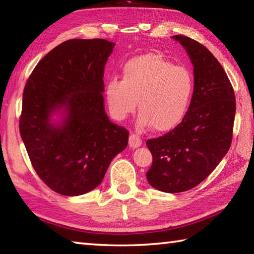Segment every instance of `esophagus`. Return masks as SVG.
<instances>
[{
  "mask_svg": "<svg viewBox=\"0 0 254 254\" xmlns=\"http://www.w3.org/2000/svg\"><path fill=\"white\" fill-rule=\"evenodd\" d=\"M141 144H142V140H141L139 136L136 134H133V133L130 134V137H128V145H130L132 149L139 148Z\"/></svg>",
  "mask_w": 254,
  "mask_h": 254,
  "instance_id": "1",
  "label": "esophagus"
}]
</instances>
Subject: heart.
I'll return each mask as SVG.
<instances>
[{"label":"heart","instance_id":"obj_1","mask_svg":"<svg viewBox=\"0 0 254 254\" xmlns=\"http://www.w3.org/2000/svg\"><path fill=\"white\" fill-rule=\"evenodd\" d=\"M194 91V79L187 68L175 66L157 54H145L123 66L122 79L107 81L105 96L115 120L127 119L136 107L137 126L158 132L173 130L182 122Z\"/></svg>","mask_w":254,"mask_h":254}]
</instances>
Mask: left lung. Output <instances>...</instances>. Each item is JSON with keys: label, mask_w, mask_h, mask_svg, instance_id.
Wrapping results in <instances>:
<instances>
[{"label": "left lung", "mask_w": 254, "mask_h": 254, "mask_svg": "<svg viewBox=\"0 0 254 254\" xmlns=\"http://www.w3.org/2000/svg\"><path fill=\"white\" fill-rule=\"evenodd\" d=\"M173 38L194 66V93L183 121L162 136L147 140L153 158L147 179L158 190L175 194L207 178L229 151L236 105L229 77L213 54L188 37Z\"/></svg>", "instance_id": "left-lung-1"}]
</instances>
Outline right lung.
<instances>
[{
    "label": "right lung",
    "instance_id": "1",
    "mask_svg": "<svg viewBox=\"0 0 254 254\" xmlns=\"http://www.w3.org/2000/svg\"><path fill=\"white\" fill-rule=\"evenodd\" d=\"M115 44L71 39L49 51L25 84L20 134L37 175L58 194L78 196L102 183L127 145L126 127L104 109V67ZM63 115L53 124L51 117Z\"/></svg>",
    "mask_w": 254,
    "mask_h": 254
}]
</instances>
